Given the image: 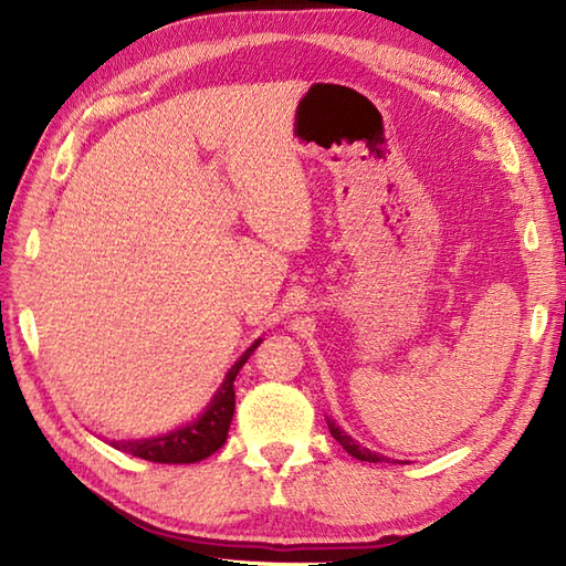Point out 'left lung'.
<instances>
[{
    "instance_id": "1",
    "label": "left lung",
    "mask_w": 566,
    "mask_h": 566,
    "mask_svg": "<svg viewBox=\"0 0 566 566\" xmlns=\"http://www.w3.org/2000/svg\"><path fill=\"white\" fill-rule=\"evenodd\" d=\"M328 430H331V436L343 444V450L347 454H353L355 460H363V462H389V457H384L379 452H371V450L363 448V444H359V442H355L350 436H347L345 430H340L338 426H335L333 420H328Z\"/></svg>"
}]
</instances>
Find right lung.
I'll list each match as a JSON object with an SVG mask.
<instances>
[{
    "label": "right lung",
    "instance_id": "obj_1",
    "mask_svg": "<svg viewBox=\"0 0 566 566\" xmlns=\"http://www.w3.org/2000/svg\"><path fill=\"white\" fill-rule=\"evenodd\" d=\"M260 343L262 340L252 343L243 353V357H240L231 367V371H228L221 384V389L216 391L211 403L207 406V411H203L195 423L167 432V436H160V438L128 440V442L118 440V442H112L114 448L134 457H140V460L160 462V464H195V462L207 460V457H211L216 450H219L228 438V428H231L233 411H235L233 381Z\"/></svg>",
    "mask_w": 566,
    "mask_h": 566
}]
</instances>
